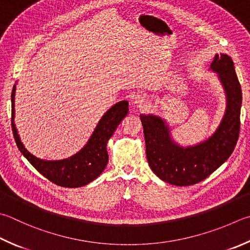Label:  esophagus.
Returning <instances> with one entry per match:
<instances>
[{
    "label": "esophagus",
    "instance_id": "1",
    "mask_svg": "<svg viewBox=\"0 0 250 250\" xmlns=\"http://www.w3.org/2000/svg\"><path fill=\"white\" fill-rule=\"evenodd\" d=\"M135 104L137 107H139V109H147V107L149 106V102L147 99H145L143 97H139L135 100Z\"/></svg>",
    "mask_w": 250,
    "mask_h": 250
}]
</instances>
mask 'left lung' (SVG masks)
<instances>
[{"label": "left lung", "mask_w": 250, "mask_h": 250, "mask_svg": "<svg viewBox=\"0 0 250 250\" xmlns=\"http://www.w3.org/2000/svg\"><path fill=\"white\" fill-rule=\"evenodd\" d=\"M224 89L227 106L214 133L192 146L178 145L167 121L154 114H140L149 167L160 180L175 186L204 181L232 154L239 135L242 88L228 54L216 53L210 65Z\"/></svg>", "instance_id": "8db88e82"}]
</instances>
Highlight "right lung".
Returning a JSON list of instances; mask_svg holds the SVG:
<instances>
[{
    "mask_svg": "<svg viewBox=\"0 0 250 250\" xmlns=\"http://www.w3.org/2000/svg\"><path fill=\"white\" fill-rule=\"evenodd\" d=\"M17 83V82H16ZM15 91H12V128L18 149L38 172L56 185L76 188L87 185L100 175L109 161L106 151L107 141L114 134L117 126L128 113V102L115 103L99 121L87 144L72 157L63 160H43L35 157L21 143L15 125Z\"/></svg>",
    "mask_w": 250,
    "mask_h": 250,
    "instance_id": "1",
    "label": "right lung"
}]
</instances>
